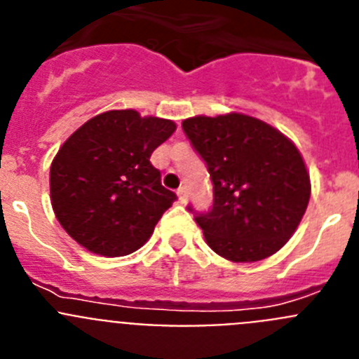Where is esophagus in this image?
I'll return each instance as SVG.
<instances>
[{
	"mask_svg": "<svg viewBox=\"0 0 359 359\" xmlns=\"http://www.w3.org/2000/svg\"><path fill=\"white\" fill-rule=\"evenodd\" d=\"M177 199L182 203H187L189 201V192H187L185 187H182V189H177Z\"/></svg>",
	"mask_w": 359,
	"mask_h": 359,
	"instance_id": "34e87169",
	"label": "esophagus"
}]
</instances>
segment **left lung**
<instances>
[{"label": "left lung", "instance_id": "8db88e82", "mask_svg": "<svg viewBox=\"0 0 359 359\" xmlns=\"http://www.w3.org/2000/svg\"><path fill=\"white\" fill-rule=\"evenodd\" d=\"M207 161L214 205L196 215L207 244L231 262H257L291 239L306 214L311 180L297 145L273 126L243 115L182 122Z\"/></svg>", "mask_w": 359, "mask_h": 359}]
</instances>
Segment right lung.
<instances>
[{"label":"right lung","mask_w":359,"mask_h":359,"mask_svg":"<svg viewBox=\"0 0 359 359\" xmlns=\"http://www.w3.org/2000/svg\"><path fill=\"white\" fill-rule=\"evenodd\" d=\"M174 131L172 120L113 109L82 123L61 145L50 167V201L82 248L123 257L147 243L176 199L149 158Z\"/></svg>","instance_id":"add662e5"}]
</instances>
